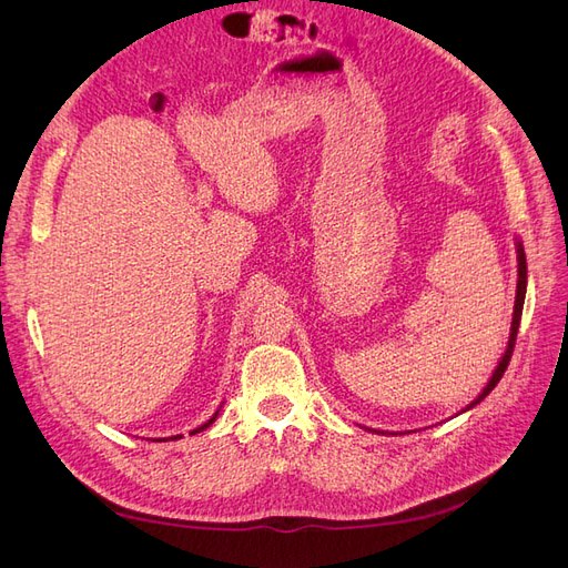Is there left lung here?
<instances>
[{
  "instance_id": "left-lung-1",
  "label": "left lung",
  "mask_w": 568,
  "mask_h": 568,
  "mask_svg": "<svg viewBox=\"0 0 568 568\" xmlns=\"http://www.w3.org/2000/svg\"><path fill=\"white\" fill-rule=\"evenodd\" d=\"M517 255H519V280H517V301H514V315H511V332H509L507 351H505V355L500 357V363H497V367H495V372H493V376H490V382L486 384V388L480 390V393H478V398H476L474 403H469V405L464 407L462 412L471 409L474 405H478L480 400L486 398V395L497 386V382L503 379V374H505V369H507V365H509V359H511V353H514V341H517L519 322H521V313H524V298H526V253H524L521 242H517Z\"/></svg>"
}]
</instances>
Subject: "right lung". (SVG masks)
Segmentation results:
<instances>
[{
	"label": "right lung",
	"instance_id": "obj_1",
	"mask_svg": "<svg viewBox=\"0 0 568 568\" xmlns=\"http://www.w3.org/2000/svg\"><path fill=\"white\" fill-rule=\"evenodd\" d=\"M217 412H220V409H217ZM217 412H215V415H213V417H211L209 422H205V424H201L199 428H194V432H192V434H199V432H203V428H209V426H211V424L215 422V417H217ZM178 438H182V436H173V440H178Z\"/></svg>",
	"mask_w": 568,
	"mask_h": 568
}]
</instances>
